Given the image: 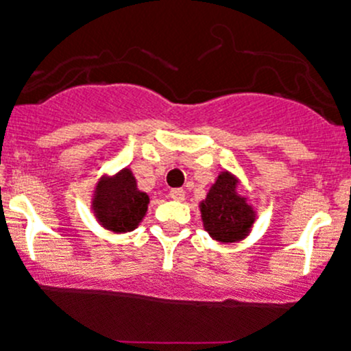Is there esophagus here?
I'll list each match as a JSON object with an SVG mask.
<instances>
[{"label": "esophagus", "mask_w": 351, "mask_h": 351, "mask_svg": "<svg viewBox=\"0 0 351 351\" xmlns=\"http://www.w3.org/2000/svg\"><path fill=\"white\" fill-rule=\"evenodd\" d=\"M169 197L174 201H184V197H186V191L184 189H171V193H169Z\"/></svg>", "instance_id": "obj_1"}]
</instances>
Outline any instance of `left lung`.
Listing matches in <instances>:
<instances>
[{
    "label": "left lung",
    "instance_id": "obj_1",
    "mask_svg": "<svg viewBox=\"0 0 351 351\" xmlns=\"http://www.w3.org/2000/svg\"><path fill=\"white\" fill-rule=\"evenodd\" d=\"M237 177L221 172L201 202L204 230L221 243H233L245 238L255 221L254 208L237 193Z\"/></svg>",
    "mask_w": 351,
    "mask_h": 351
}]
</instances>
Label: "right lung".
<instances>
[{"label": "right lung", "mask_w": 351, "mask_h": 351, "mask_svg": "<svg viewBox=\"0 0 351 351\" xmlns=\"http://www.w3.org/2000/svg\"><path fill=\"white\" fill-rule=\"evenodd\" d=\"M149 194L136 187L130 169L103 177L93 196V211L99 225L114 233H126L140 225L149 206Z\"/></svg>", "instance_id": "add662e5"}]
</instances>
